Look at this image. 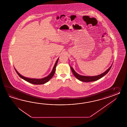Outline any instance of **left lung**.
I'll list each match as a JSON object with an SVG mask.
<instances>
[{"instance_id":"1","label":"left lung","mask_w":127,"mask_h":127,"mask_svg":"<svg viewBox=\"0 0 127 127\" xmlns=\"http://www.w3.org/2000/svg\"><path fill=\"white\" fill-rule=\"evenodd\" d=\"M113 64V63H112ZM112 64L110 66L109 68L105 72H103L102 73H101V74L98 75L96 76H87L81 75L80 74H78V73L76 72L75 70L73 69L72 67H71L70 66V68L71 69L72 71V73L74 75V76L77 79H78L79 80L83 82H93V81H96L99 79H101V78H102L108 72H109L110 69L111 68V66H112Z\"/></svg>"}]
</instances>
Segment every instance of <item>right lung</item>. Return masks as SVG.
I'll return each instance as SVG.
<instances>
[{"label":"right lung","instance_id":"obj_1","mask_svg":"<svg viewBox=\"0 0 127 127\" xmlns=\"http://www.w3.org/2000/svg\"><path fill=\"white\" fill-rule=\"evenodd\" d=\"M59 58H58L57 61L55 62V65L53 67V68L52 69V71L51 73L48 76L45 77L43 78H42V79H34V78L32 79V78H29L25 77L22 75L19 72H18L15 67H14V68H15L16 72L17 73V74L18 75V76L20 77L21 78L24 79V80L27 81L28 82L31 83L32 84H34V85H42V84H44L48 82L50 79L52 78L53 76L54 75V74H55V72L56 67L57 63L58 62Z\"/></svg>","mask_w":127,"mask_h":127}]
</instances>
